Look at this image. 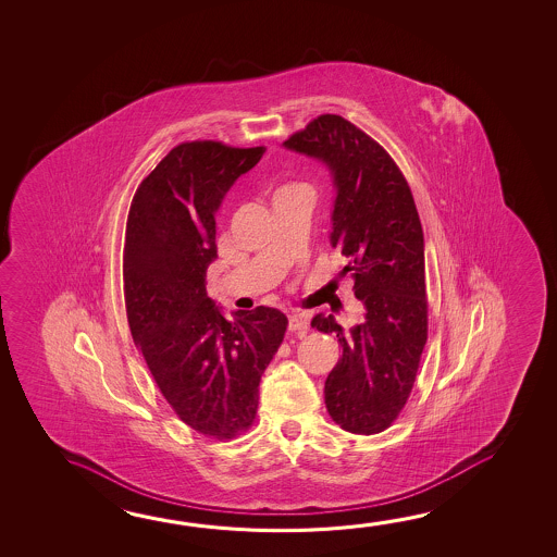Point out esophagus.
<instances>
[{"mask_svg": "<svg viewBox=\"0 0 557 557\" xmlns=\"http://www.w3.org/2000/svg\"><path fill=\"white\" fill-rule=\"evenodd\" d=\"M307 331H309V321H307L305 314H301V312L289 314V332H292L293 336L302 338Z\"/></svg>", "mask_w": 557, "mask_h": 557, "instance_id": "esophagus-1", "label": "esophagus"}]
</instances>
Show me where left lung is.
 <instances>
[{
  "label": "left lung",
  "instance_id": "8db88e82",
  "mask_svg": "<svg viewBox=\"0 0 557 557\" xmlns=\"http://www.w3.org/2000/svg\"><path fill=\"white\" fill-rule=\"evenodd\" d=\"M321 160L336 187L331 245L348 258L363 322L346 332L334 317L311 326L334 332L342 358L324 381L336 424L354 434L389 429L409 399L429 332L424 236L409 184L385 148L341 115H321L283 143Z\"/></svg>",
  "mask_w": 557,
  "mask_h": 557
}]
</instances>
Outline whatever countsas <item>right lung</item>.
<instances>
[{
    "label": "right lung",
    "instance_id": "add662e5",
    "mask_svg": "<svg viewBox=\"0 0 557 557\" xmlns=\"http://www.w3.org/2000/svg\"><path fill=\"white\" fill-rule=\"evenodd\" d=\"M264 152L182 143L140 182L128 209L123 287L133 341L177 417L216 440L252 424L258 385L287 329L272 307L228 321L206 289L216 209Z\"/></svg>",
    "mask_w": 557,
    "mask_h": 557
}]
</instances>
